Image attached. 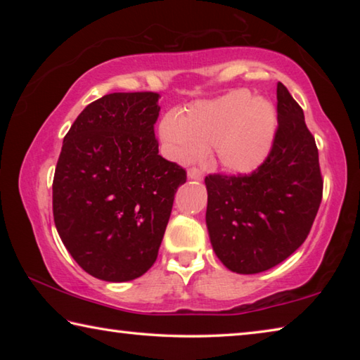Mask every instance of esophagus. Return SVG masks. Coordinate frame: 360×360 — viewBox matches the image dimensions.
<instances>
[{
  "instance_id": "esophagus-1",
  "label": "esophagus",
  "mask_w": 360,
  "mask_h": 360,
  "mask_svg": "<svg viewBox=\"0 0 360 360\" xmlns=\"http://www.w3.org/2000/svg\"><path fill=\"white\" fill-rule=\"evenodd\" d=\"M187 178L188 179H193V181H202L203 179V173L200 172L198 168H191L187 172Z\"/></svg>"
}]
</instances>
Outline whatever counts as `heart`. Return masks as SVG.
Instances as JSON below:
<instances>
[{
	"label": "heart",
	"instance_id": "obj_1",
	"mask_svg": "<svg viewBox=\"0 0 360 360\" xmlns=\"http://www.w3.org/2000/svg\"><path fill=\"white\" fill-rule=\"evenodd\" d=\"M276 130V112L265 98L231 92L222 98L197 103L182 119L168 114L160 138L169 155L188 160L212 146L216 162L231 173H249L265 160Z\"/></svg>",
	"mask_w": 360,
	"mask_h": 360
}]
</instances>
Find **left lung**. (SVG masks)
Returning a JSON list of instances; mask_svg holds the SVG:
<instances>
[{"mask_svg":"<svg viewBox=\"0 0 360 360\" xmlns=\"http://www.w3.org/2000/svg\"><path fill=\"white\" fill-rule=\"evenodd\" d=\"M278 129L265 162L251 174L205 178L206 227L219 260L240 275L281 264L303 245L322 200L316 141L281 82Z\"/></svg>","mask_w":360,"mask_h":360,"instance_id":"8db88e82","label":"left lung"}]
</instances>
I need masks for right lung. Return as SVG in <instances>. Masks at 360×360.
Returning <instances> with one entry per match:
<instances>
[{"instance_id": "right-lung-1", "label": "right lung", "mask_w": 360, "mask_h": 360, "mask_svg": "<svg viewBox=\"0 0 360 360\" xmlns=\"http://www.w3.org/2000/svg\"><path fill=\"white\" fill-rule=\"evenodd\" d=\"M158 94H109L63 139L52 184L53 221L79 266L124 283L154 265L186 169L158 155Z\"/></svg>"}]
</instances>
